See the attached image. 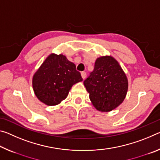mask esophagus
Masks as SVG:
<instances>
[{
  "label": "esophagus",
  "mask_w": 160,
  "mask_h": 160,
  "mask_svg": "<svg viewBox=\"0 0 160 160\" xmlns=\"http://www.w3.org/2000/svg\"><path fill=\"white\" fill-rule=\"evenodd\" d=\"M81 76H82L83 80H85V78H86V72H81Z\"/></svg>",
  "instance_id": "obj_1"
}]
</instances>
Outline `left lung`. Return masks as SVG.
<instances>
[{"label":"left lung","instance_id":"obj_1","mask_svg":"<svg viewBox=\"0 0 160 160\" xmlns=\"http://www.w3.org/2000/svg\"><path fill=\"white\" fill-rule=\"evenodd\" d=\"M93 106L102 112H111L123 102L128 82L118 61L111 56L97 58L94 70L84 81Z\"/></svg>","mask_w":160,"mask_h":160}]
</instances>
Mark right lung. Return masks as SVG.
<instances>
[{
    "mask_svg": "<svg viewBox=\"0 0 160 160\" xmlns=\"http://www.w3.org/2000/svg\"><path fill=\"white\" fill-rule=\"evenodd\" d=\"M81 81L82 78L73 63L63 54L51 53L34 73L32 87L38 99L54 106L66 98L74 84Z\"/></svg>",
    "mask_w": 160,
    "mask_h": 160,
    "instance_id": "1",
    "label": "right lung"
}]
</instances>
